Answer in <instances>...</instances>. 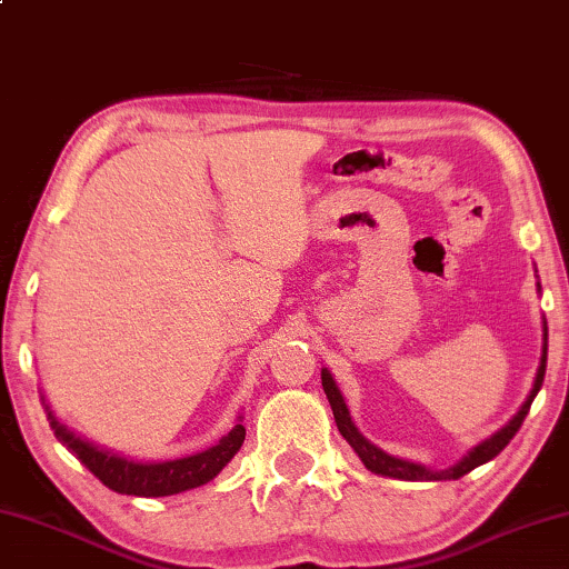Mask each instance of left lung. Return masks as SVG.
I'll return each instance as SVG.
<instances>
[{"label": "left lung", "instance_id": "8db88e82", "mask_svg": "<svg viewBox=\"0 0 569 569\" xmlns=\"http://www.w3.org/2000/svg\"><path fill=\"white\" fill-rule=\"evenodd\" d=\"M537 292H542V287L537 282ZM545 370H547V320L542 318V356H539V368H537V376H535V386L529 390V396L525 403H521L519 411L511 416V421L505 423L499 428L497 433H491L489 439H483L481 443L473 446V449L453 463L449 469H431V467H423V463L418 461H408V459H400V456H393L380 449V446L370 443L366 436L358 431V426L352 423L350 411L346 406V398H342L338 383H335L332 372L328 368H322V388H325V396L330 400V408H332V416H335V423H338V431L342 433V439H346L352 451L360 456V461L366 463V469L372 473H380V477H390V479H403V481H451V479H461L463 473H469L471 469L481 467V463H487L495 459L497 453H501V449L515 439V433L519 431L521 421H525L527 413H529V406H532L535 396L539 393V388H542V380H545Z\"/></svg>", "mask_w": 569, "mask_h": 569}]
</instances>
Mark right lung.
I'll return each mask as SVG.
<instances>
[{
	"label": "right lung",
	"instance_id": "1",
	"mask_svg": "<svg viewBox=\"0 0 569 569\" xmlns=\"http://www.w3.org/2000/svg\"><path fill=\"white\" fill-rule=\"evenodd\" d=\"M44 411H48V421L52 426L54 436L68 451L78 456L86 467L96 473V477L106 483L108 489L118 491V495L130 497H171L181 495V491L197 489L209 483L217 473L234 459V453L244 443V416L237 418V426L231 428L227 436L203 449L199 453L181 456V459H166V461H138L130 459L126 453H118L106 446H98L88 441L86 436L64 426L42 396Z\"/></svg>",
	"mask_w": 569,
	"mask_h": 569
}]
</instances>
